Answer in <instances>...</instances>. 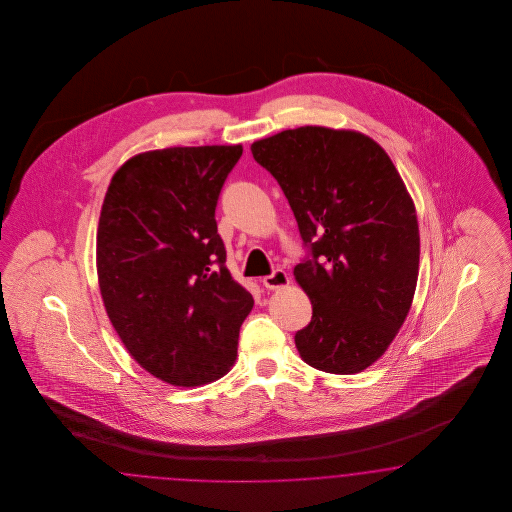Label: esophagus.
Listing matches in <instances>:
<instances>
[{"instance_id": "1", "label": "esophagus", "mask_w": 512, "mask_h": 512, "mask_svg": "<svg viewBox=\"0 0 512 512\" xmlns=\"http://www.w3.org/2000/svg\"><path fill=\"white\" fill-rule=\"evenodd\" d=\"M263 285L266 289H281L289 285V276L283 270H274L270 276H264Z\"/></svg>"}]
</instances>
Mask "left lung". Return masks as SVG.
Returning <instances> with one entry per match:
<instances>
[{"label": "left lung", "instance_id": "obj_1", "mask_svg": "<svg viewBox=\"0 0 512 512\" xmlns=\"http://www.w3.org/2000/svg\"><path fill=\"white\" fill-rule=\"evenodd\" d=\"M278 180L306 257L295 278L310 296L300 357L326 373L362 372L387 351L419 278L415 204L387 152L357 131L306 125L251 144Z\"/></svg>", "mask_w": 512, "mask_h": 512}]
</instances>
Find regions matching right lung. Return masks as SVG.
Returning <instances> with one entry per match:
<instances>
[{"instance_id": "1", "label": "right lung", "mask_w": 512, "mask_h": 512, "mask_svg": "<svg viewBox=\"0 0 512 512\" xmlns=\"http://www.w3.org/2000/svg\"><path fill=\"white\" fill-rule=\"evenodd\" d=\"M242 146L165 148L110 180L97 276L110 323L146 372L199 387L229 372L253 296L231 276L217 234L221 187Z\"/></svg>"}]
</instances>
